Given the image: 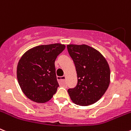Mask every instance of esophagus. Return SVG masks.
<instances>
[{"mask_svg": "<svg viewBox=\"0 0 131 131\" xmlns=\"http://www.w3.org/2000/svg\"><path fill=\"white\" fill-rule=\"evenodd\" d=\"M58 81L62 85H64L66 84V76H62V77H57Z\"/></svg>", "mask_w": 131, "mask_h": 131, "instance_id": "esophagus-1", "label": "esophagus"}]
</instances>
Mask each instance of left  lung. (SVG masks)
Instances as JSON below:
<instances>
[{
  "label": "left lung",
  "instance_id": "left-lung-1",
  "mask_svg": "<svg viewBox=\"0 0 131 131\" xmlns=\"http://www.w3.org/2000/svg\"><path fill=\"white\" fill-rule=\"evenodd\" d=\"M77 75V84L68 89L73 103L89 106L100 100L110 83V69L104 56L86 45H68Z\"/></svg>",
  "mask_w": 131,
  "mask_h": 131
}]
</instances>
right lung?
Instances as JSON below:
<instances>
[{"instance_id":"1","label":"right lung","mask_w":131,"mask_h":131,"mask_svg":"<svg viewBox=\"0 0 131 131\" xmlns=\"http://www.w3.org/2000/svg\"><path fill=\"white\" fill-rule=\"evenodd\" d=\"M65 48L60 43L37 46L25 52L19 59L17 78L21 91L29 99L45 103L56 92L59 84L54 62Z\"/></svg>"}]
</instances>
